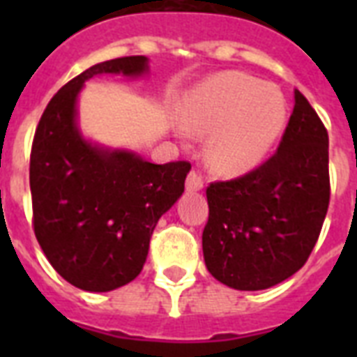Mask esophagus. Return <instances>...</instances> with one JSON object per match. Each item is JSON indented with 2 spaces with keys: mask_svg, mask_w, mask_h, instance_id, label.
Instances as JSON below:
<instances>
[{
  "mask_svg": "<svg viewBox=\"0 0 357 357\" xmlns=\"http://www.w3.org/2000/svg\"><path fill=\"white\" fill-rule=\"evenodd\" d=\"M185 187H187V190H189V192H196V190H202V189H204V179H202L200 174L192 170V172L187 176Z\"/></svg>",
  "mask_w": 357,
  "mask_h": 357,
  "instance_id": "obj_1",
  "label": "esophagus"
}]
</instances>
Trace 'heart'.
<instances>
[{"label":"heart","instance_id":"b5f03b06","mask_svg":"<svg viewBox=\"0 0 357 357\" xmlns=\"http://www.w3.org/2000/svg\"><path fill=\"white\" fill-rule=\"evenodd\" d=\"M185 129L209 135L207 161L238 176L259 165L287 123V102L276 86L241 72H222L190 92L181 114Z\"/></svg>","mask_w":357,"mask_h":357}]
</instances>
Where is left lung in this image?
I'll return each mask as SVG.
<instances>
[{
    "label": "left lung",
    "instance_id": "8db88e82",
    "mask_svg": "<svg viewBox=\"0 0 357 357\" xmlns=\"http://www.w3.org/2000/svg\"><path fill=\"white\" fill-rule=\"evenodd\" d=\"M202 234L207 271L237 291H261L300 271L330 204L328 131L294 91V109L276 153L261 167L207 187Z\"/></svg>",
    "mask_w": 357,
    "mask_h": 357
}]
</instances>
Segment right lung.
Masks as SVG:
<instances>
[{
  "label": "right lung",
  "instance_id": "right-lung-1",
  "mask_svg": "<svg viewBox=\"0 0 357 357\" xmlns=\"http://www.w3.org/2000/svg\"><path fill=\"white\" fill-rule=\"evenodd\" d=\"M144 55L94 64L47 103L31 148L36 241L52 266L83 291L107 293L139 276L159 218L183 195L190 162L153 165L92 144L77 128V96L94 75L139 77Z\"/></svg>",
  "mask_w": 357,
  "mask_h": 357
}]
</instances>
